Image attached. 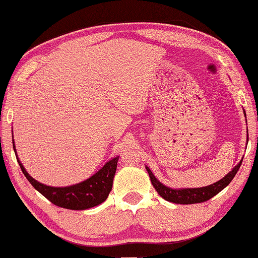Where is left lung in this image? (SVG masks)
Instances as JSON below:
<instances>
[{
	"label": "left lung",
	"mask_w": 258,
	"mask_h": 258,
	"mask_svg": "<svg viewBox=\"0 0 258 258\" xmlns=\"http://www.w3.org/2000/svg\"><path fill=\"white\" fill-rule=\"evenodd\" d=\"M245 115V112H244ZM246 118V115H245ZM247 130V128H246ZM246 139H249V135H247ZM243 159H240V162L231 170L229 174L225 175L221 180H219L216 183H212L206 187H200V188H170L167 187L162 183L161 181H158L155 177V175L152 174V171L150 170L148 167L146 170L149 172L150 180L153 184L157 193L164 199V200L174 202V204H181V205H190V204H199V202H205L210 200L213 197H216L218 193H220L225 187L230 184V182L233 180V177L236 176L237 171L239 170L240 164H242Z\"/></svg>",
	"instance_id": "8db88e82"
}]
</instances>
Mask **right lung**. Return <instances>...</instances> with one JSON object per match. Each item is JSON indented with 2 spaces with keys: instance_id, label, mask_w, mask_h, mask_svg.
I'll return each instance as SVG.
<instances>
[{
  "instance_id": "obj_1",
  "label": "right lung",
  "mask_w": 258,
  "mask_h": 258,
  "mask_svg": "<svg viewBox=\"0 0 258 258\" xmlns=\"http://www.w3.org/2000/svg\"><path fill=\"white\" fill-rule=\"evenodd\" d=\"M13 148H14L15 155L18 156L14 139H13ZM16 159H18L19 165L29 183L33 185L39 193L44 195L47 200H50L56 206L68 208V210L82 211L95 207L108 198L110 190H112L113 178L116 171L119 156L107 162L99 171L87 178L86 181L73 185H67V187H51V185L40 183L26 171L19 157H16Z\"/></svg>"
}]
</instances>
